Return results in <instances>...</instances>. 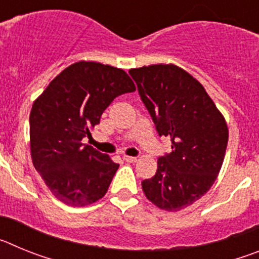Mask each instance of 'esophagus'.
Here are the masks:
<instances>
[{"label":"esophagus","mask_w":259,"mask_h":259,"mask_svg":"<svg viewBox=\"0 0 259 259\" xmlns=\"http://www.w3.org/2000/svg\"><path fill=\"white\" fill-rule=\"evenodd\" d=\"M123 159L127 162H131V163H134V162L137 161L136 157H131V155H123Z\"/></svg>","instance_id":"34e87169"}]
</instances>
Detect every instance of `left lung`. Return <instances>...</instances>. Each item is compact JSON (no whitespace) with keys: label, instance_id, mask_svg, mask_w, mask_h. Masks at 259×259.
Returning a JSON list of instances; mask_svg holds the SVG:
<instances>
[{"label":"left lung","instance_id":"left-lung-1","mask_svg":"<svg viewBox=\"0 0 259 259\" xmlns=\"http://www.w3.org/2000/svg\"><path fill=\"white\" fill-rule=\"evenodd\" d=\"M141 101L171 153L158 158L157 172L141 182L146 198L167 211H179L214 184L227 149L228 128L205 88L175 65L130 70Z\"/></svg>","mask_w":259,"mask_h":259}]
</instances>
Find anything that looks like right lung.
<instances>
[{
    "instance_id": "1",
    "label": "right lung",
    "mask_w": 259,
    "mask_h": 259,
    "mask_svg": "<svg viewBox=\"0 0 259 259\" xmlns=\"http://www.w3.org/2000/svg\"><path fill=\"white\" fill-rule=\"evenodd\" d=\"M135 91L120 68L81 61L62 71L33 102L32 161L59 201L81 207L104 197L119 164L81 141L114 98Z\"/></svg>"
}]
</instances>
